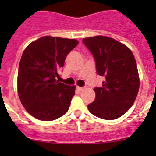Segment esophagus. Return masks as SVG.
Listing matches in <instances>:
<instances>
[{
  "instance_id": "34e87169",
  "label": "esophagus",
  "mask_w": 156,
  "mask_h": 156,
  "mask_svg": "<svg viewBox=\"0 0 156 156\" xmlns=\"http://www.w3.org/2000/svg\"><path fill=\"white\" fill-rule=\"evenodd\" d=\"M76 89L78 90H79V91H82V90H84V88H83V87H77Z\"/></svg>"
}]
</instances>
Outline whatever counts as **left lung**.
<instances>
[{"mask_svg":"<svg viewBox=\"0 0 156 156\" xmlns=\"http://www.w3.org/2000/svg\"><path fill=\"white\" fill-rule=\"evenodd\" d=\"M94 58L97 73L105 76L95 87V99L87 105L90 113L103 119H115L128 111L139 90L138 71L133 53L122 43L105 36L83 38Z\"/></svg>","mask_w":156,"mask_h":156,"instance_id":"8db88e82","label":"left lung"}]
</instances>
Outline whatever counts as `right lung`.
<instances>
[{"label":"right lung","instance_id":"obj_1","mask_svg":"<svg viewBox=\"0 0 156 156\" xmlns=\"http://www.w3.org/2000/svg\"><path fill=\"white\" fill-rule=\"evenodd\" d=\"M78 41L45 36L23 51L18 73V93L22 104L36 119L51 121L68 111L75 86L56 80L66 56Z\"/></svg>","mask_w":156,"mask_h":156}]
</instances>
